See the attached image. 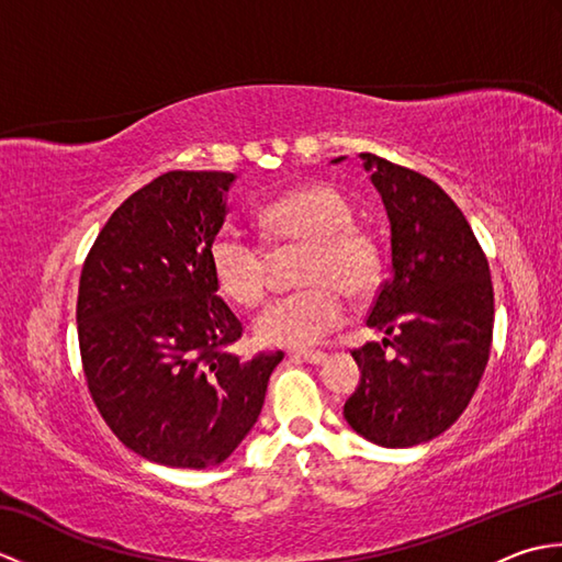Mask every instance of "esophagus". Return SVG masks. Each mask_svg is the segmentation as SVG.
Instances as JSON below:
<instances>
[{"label":"esophagus","mask_w":562,"mask_h":562,"mask_svg":"<svg viewBox=\"0 0 562 562\" xmlns=\"http://www.w3.org/2000/svg\"><path fill=\"white\" fill-rule=\"evenodd\" d=\"M294 360H304L308 364H324L326 352H292Z\"/></svg>","instance_id":"obj_1"}]
</instances>
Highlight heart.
I'll use <instances>...</instances> for the list:
<instances>
[{
    "mask_svg": "<svg viewBox=\"0 0 562 562\" xmlns=\"http://www.w3.org/2000/svg\"><path fill=\"white\" fill-rule=\"evenodd\" d=\"M260 224L274 246H302L300 282L306 290L272 302L256 321L266 345L312 348L345 321L342 292L360 300L379 274L376 248L357 229L355 212L330 186L292 190L260 212ZM210 270L224 296L250 308L266 300L270 258L234 226H222L207 246Z\"/></svg>",
    "mask_w": 562,
    "mask_h": 562,
    "instance_id": "obj_1",
    "label": "heart"
}]
</instances>
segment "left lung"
Returning <instances> with one entry per match:
<instances>
[{
    "label": "left lung",
    "mask_w": 562,
    "mask_h": 562,
    "mask_svg": "<svg viewBox=\"0 0 562 562\" xmlns=\"http://www.w3.org/2000/svg\"><path fill=\"white\" fill-rule=\"evenodd\" d=\"M360 159L391 224V272L367 326L391 340L352 350L362 374L342 415L360 437L405 449L449 429L479 389L493 342L491 268L435 181L374 154Z\"/></svg>",
    "instance_id": "8db88e82"
}]
</instances>
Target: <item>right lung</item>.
<instances>
[{"label":"right lung","mask_w":562,"mask_h":562,"mask_svg":"<svg viewBox=\"0 0 562 562\" xmlns=\"http://www.w3.org/2000/svg\"><path fill=\"white\" fill-rule=\"evenodd\" d=\"M236 173L169 171L105 222L79 280L91 398L115 437L173 469L220 465L258 423L282 352L238 360L241 321L217 296L207 246Z\"/></svg>","instance_id":"obj_1"}]
</instances>
